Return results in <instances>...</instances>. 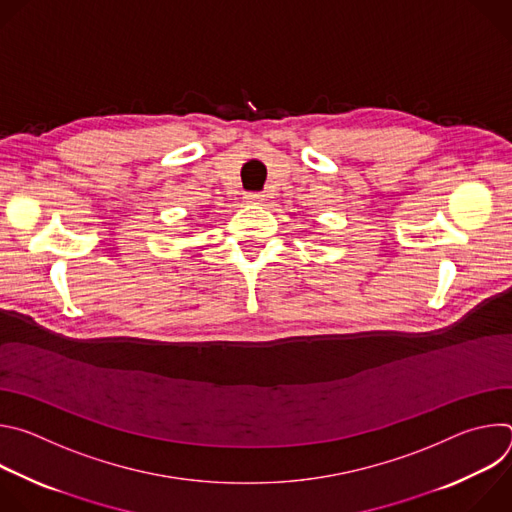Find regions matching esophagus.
<instances>
[{
  "instance_id": "1",
  "label": "esophagus",
  "mask_w": 512,
  "mask_h": 512,
  "mask_svg": "<svg viewBox=\"0 0 512 512\" xmlns=\"http://www.w3.org/2000/svg\"><path fill=\"white\" fill-rule=\"evenodd\" d=\"M263 200H265V196L259 194V192H249V194H245V202H247V204H263Z\"/></svg>"
}]
</instances>
